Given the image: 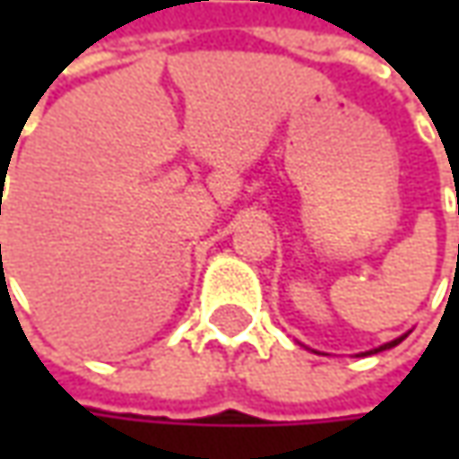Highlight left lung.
Returning <instances> with one entry per match:
<instances>
[{
	"mask_svg": "<svg viewBox=\"0 0 459 459\" xmlns=\"http://www.w3.org/2000/svg\"><path fill=\"white\" fill-rule=\"evenodd\" d=\"M406 337H409V332H406V334H401V337H396V340H391V342L380 344V347H376V350H368V352H362V355H376V352H383V350H391V347H396L398 342H403Z\"/></svg>",
	"mask_w": 459,
	"mask_h": 459,
	"instance_id": "1",
	"label": "left lung"
}]
</instances>
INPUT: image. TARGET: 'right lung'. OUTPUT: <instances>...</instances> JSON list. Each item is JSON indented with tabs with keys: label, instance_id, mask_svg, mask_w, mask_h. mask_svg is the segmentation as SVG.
Instances as JSON below:
<instances>
[{
	"label": "right lung",
	"instance_id": "add662e5",
	"mask_svg": "<svg viewBox=\"0 0 459 459\" xmlns=\"http://www.w3.org/2000/svg\"><path fill=\"white\" fill-rule=\"evenodd\" d=\"M0 250H2V245H0Z\"/></svg>",
	"mask_w": 459,
	"mask_h": 459
}]
</instances>
